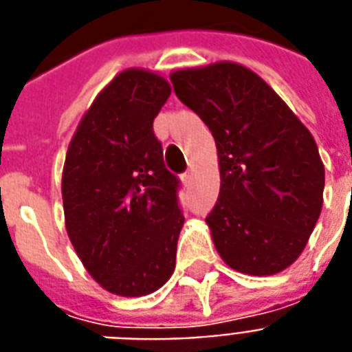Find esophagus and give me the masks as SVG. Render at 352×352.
<instances>
[{"label":"esophagus","instance_id":"1","mask_svg":"<svg viewBox=\"0 0 352 352\" xmlns=\"http://www.w3.org/2000/svg\"><path fill=\"white\" fill-rule=\"evenodd\" d=\"M182 179H184V184H185V185H189V184H190V179H192V174H190V173H185L184 176H182Z\"/></svg>","mask_w":352,"mask_h":352}]
</instances>
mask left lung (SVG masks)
<instances>
[{"label":"left lung","mask_w":352,"mask_h":352,"mask_svg":"<svg viewBox=\"0 0 352 352\" xmlns=\"http://www.w3.org/2000/svg\"><path fill=\"white\" fill-rule=\"evenodd\" d=\"M213 133L220 195L207 226L224 263L248 275L288 268L320 219L325 168L312 133L248 67L217 62L170 75Z\"/></svg>","instance_id":"1"}]
</instances>
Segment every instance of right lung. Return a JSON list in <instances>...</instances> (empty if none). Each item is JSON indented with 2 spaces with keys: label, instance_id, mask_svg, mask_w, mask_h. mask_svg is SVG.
Returning <instances> with one entry per match:
<instances>
[{
  "label": "right lung",
  "instance_id": "right-lung-1",
  "mask_svg": "<svg viewBox=\"0 0 352 352\" xmlns=\"http://www.w3.org/2000/svg\"><path fill=\"white\" fill-rule=\"evenodd\" d=\"M168 95L156 73L124 69L97 95L65 154L69 241L89 275L122 298L156 292L176 266L179 179L152 128Z\"/></svg>",
  "mask_w": 352,
  "mask_h": 352
}]
</instances>
